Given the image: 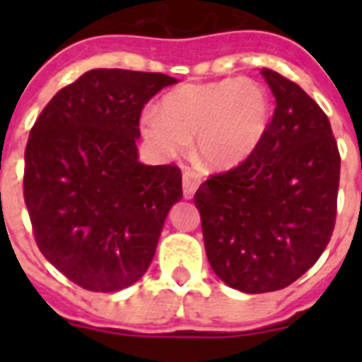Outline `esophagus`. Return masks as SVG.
Wrapping results in <instances>:
<instances>
[{
    "label": "esophagus",
    "mask_w": 362,
    "mask_h": 362,
    "mask_svg": "<svg viewBox=\"0 0 362 362\" xmlns=\"http://www.w3.org/2000/svg\"><path fill=\"white\" fill-rule=\"evenodd\" d=\"M201 184V176L195 173V170H184L182 175V187H184V199H193L195 195V189Z\"/></svg>",
    "instance_id": "obj_1"
}]
</instances>
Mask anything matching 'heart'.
<instances>
[{
  "mask_svg": "<svg viewBox=\"0 0 362 362\" xmlns=\"http://www.w3.org/2000/svg\"><path fill=\"white\" fill-rule=\"evenodd\" d=\"M269 92L250 78L182 84L141 116L142 133L165 153L182 152L195 136L204 165L229 169L261 144L269 129Z\"/></svg>",
  "mask_w": 362,
  "mask_h": 362,
  "instance_id": "heart-1",
  "label": "heart"
}]
</instances>
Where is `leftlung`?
Returning a JSON list of instances; mask_svg holds the SVG:
<instances>
[{
	"label": "left lung",
	"instance_id": "1",
	"mask_svg": "<svg viewBox=\"0 0 362 362\" xmlns=\"http://www.w3.org/2000/svg\"><path fill=\"white\" fill-rule=\"evenodd\" d=\"M261 75L276 98L263 141L193 197L206 257L242 293L284 289L314 267L334 231L340 152L331 122L293 81Z\"/></svg>",
	"mask_w": 362,
	"mask_h": 362
}]
</instances>
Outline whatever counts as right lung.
<instances>
[{
  "mask_svg": "<svg viewBox=\"0 0 362 362\" xmlns=\"http://www.w3.org/2000/svg\"><path fill=\"white\" fill-rule=\"evenodd\" d=\"M176 78L92 69L62 88L30 131L24 201L41 253L82 289L120 291L152 263L182 199L176 165H142L144 105Z\"/></svg>",
  "mask_w": 362,
  "mask_h": 362,
  "instance_id": "1",
  "label": "right lung"
}]
</instances>
